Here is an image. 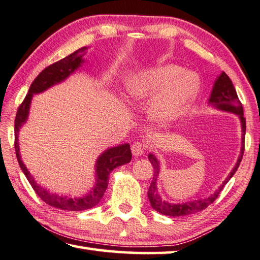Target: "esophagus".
Segmentation results:
<instances>
[{
  "label": "esophagus",
  "instance_id": "obj_1",
  "mask_svg": "<svg viewBox=\"0 0 260 260\" xmlns=\"http://www.w3.org/2000/svg\"><path fill=\"white\" fill-rule=\"evenodd\" d=\"M132 153H133V155H135V157H140V155H142L144 153L145 151V145L140 143V142H134L133 144H132Z\"/></svg>",
  "mask_w": 260,
  "mask_h": 260
}]
</instances>
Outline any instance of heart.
Here are the masks:
<instances>
[{
    "mask_svg": "<svg viewBox=\"0 0 260 260\" xmlns=\"http://www.w3.org/2000/svg\"><path fill=\"white\" fill-rule=\"evenodd\" d=\"M200 78L183 72L177 64L141 70L126 78L127 96L133 102L151 100L148 116L159 126H167L185 114L200 91Z\"/></svg>",
    "mask_w": 260,
    "mask_h": 260,
    "instance_id": "1",
    "label": "heart"
}]
</instances>
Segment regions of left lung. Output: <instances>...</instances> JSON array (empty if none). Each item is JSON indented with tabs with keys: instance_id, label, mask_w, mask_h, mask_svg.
Returning a JSON list of instances; mask_svg holds the SVG:
<instances>
[{
	"instance_id": "obj_1",
	"label": "left lung",
	"mask_w": 260,
	"mask_h": 260,
	"mask_svg": "<svg viewBox=\"0 0 260 260\" xmlns=\"http://www.w3.org/2000/svg\"><path fill=\"white\" fill-rule=\"evenodd\" d=\"M209 105L211 107L216 108V109L231 112V114L238 115L240 122H241V129H242V138H241V151H240V155L237 160V164L233 167L232 171L229 174V176L225 178V181L220 184V186L217 190L210 194L209 197L205 198V199H198L192 201L182 202V204H171V202L165 201L161 197H160L158 188H157V181L160 173V165L158 159L155 158V155L150 153L148 158L150 160L151 165L153 166L154 173L152 182L150 184L149 191H148V198L152 208L160 212V214L171 216V217H178V216H186L194 214V212H199L201 210L206 209L210 204H212L216 199L220 191L223 190V187L228 184L232 176L238 171L243 157V151H244V136H245V118L243 117V108L241 102H240L237 91L233 86V83L231 81L230 77L224 72L221 73L218 77L216 78L214 86H212V91L210 94Z\"/></svg>"
}]
</instances>
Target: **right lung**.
<instances>
[{"label":"right lung","instance_id":"obj_1","mask_svg":"<svg viewBox=\"0 0 260 260\" xmlns=\"http://www.w3.org/2000/svg\"><path fill=\"white\" fill-rule=\"evenodd\" d=\"M87 48H82L75 51L66 58L56 61L55 63L46 67L39 76H37L34 82L31 83L29 91L22 101L20 107L18 108L16 120H15V148L17 159L20 166L22 173L25 174L28 182L34 188L36 194L39 196L45 204L54 207V208L62 209V210H72V211H82L85 209H89L98 205L102 199L103 194L108 187V182H109L110 173L114 171L116 167L122 166V165L128 164L132 159V152L128 143L120 144L112 148L107 149L106 151L99 155L95 162V184L87 193L81 197H68V196H60L58 193L51 192L48 188L37 184V182L28 172L26 165L23 164L20 155V150H19V131H20L23 124H26L29 115L30 102L34 94H39L46 91L53 85L59 84L67 79L70 75L74 74L76 70L81 67L84 62V55L86 54Z\"/></svg>","mask_w":260,"mask_h":260}]
</instances>
